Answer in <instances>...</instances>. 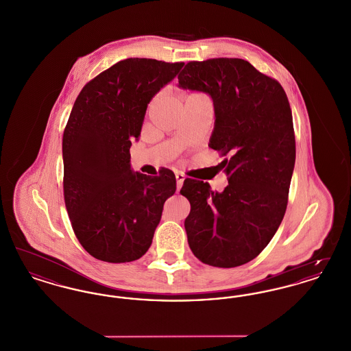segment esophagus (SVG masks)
<instances>
[{"mask_svg":"<svg viewBox=\"0 0 351 351\" xmlns=\"http://www.w3.org/2000/svg\"><path fill=\"white\" fill-rule=\"evenodd\" d=\"M184 180H185V176L183 173H176V183H178V191H180L182 185H183Z\"/></svg>","mask_w":351,"mask_h":351,"instance_id":"34e87169","label":"esophagus"}]
</instances>
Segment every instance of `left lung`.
<instances>
[{
	"label": "left lung",
	"instance_id": "1",
	"mask_svg": "<svg viewBox=\"0 0 351 351\" xmlns=\"http://www.w3.org/2000/svg\"><path fill=\"white\" fill-rule=\"evenodd\" d=\"M178 79L180 88L212 97L216 122L209 147L229 156L223 192L184 180L189 247L213 267L245 265L267 246L287 209L296 159L289 102L278 80L243 59L189 62Z\"/></svg>",
	"mask_w": 351,
	"mask_h": 351
}]
</instances>
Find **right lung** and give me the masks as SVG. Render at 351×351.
<instances>
[{
	"label": "right lung",
	"mask_w": 351,
	"mask_h": 351,
	"mask_svg": "<svg viewBox=\"0 0 351 351\" xmlns=\"http://www.w3.org/2000/svg\"><path fill=\"white\" fill-rule=\"evenodd\" d=\"M183 66L121 60L85 84L73 104L63 134L64 202L76 238L99 261L126 263L145 255L176 191L171 169L154 178L134 173L130 146L151 99Z\"/></svg>",
	"instance_id": "obj_1"
}]
</instances>
